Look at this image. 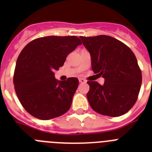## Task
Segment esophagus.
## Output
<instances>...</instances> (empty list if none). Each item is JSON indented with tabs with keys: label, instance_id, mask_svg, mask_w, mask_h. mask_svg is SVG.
<instances>
[{
	"label": "esophagus",
	"instance_id": "34e87169",
	"mask_svg": "<svg viewBox=\"0 0 152 152\" xmlns=\"http://www.w3.org/2000/svg\"><path fill=\"white\" fill-rule=\"evenodd\" d=\"M79 82L80 83H86L87 82V80L84 78H79Z\"/></svg>",
	"mask_w": 152,
	"mask_h": 152
}]
</instances>
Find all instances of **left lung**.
<instances>
[{
	"label": "left lung",
	"instance_id": "8db88e82",
	"mask_svg": "<svg viewBox=\"0 0 152 152\" xmlns=\"http://www.w3.org/2000/svg\"><path fill=\"white\" fill-rule=\"evenodd\" d=\"M90 52L93 72L105 82L88 81L87 97L91 108L104 116H122L136 102L142 84V72L132 51L123 42L105 35L80 36Z\"/></svg>",
	"mask_w": 152,
	"mask_h": 152
}]
</instances>
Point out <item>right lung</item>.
<instances>
[{
	"label": "right lung",
	"mask_w": 152,
	"mask_h": 152,
	"mask_svg": "<svg viewBox=\"0 0 152 152\" xmlns=\"http://www.w3.org/2000/svg\"><path fill=\"white\" fill-rule=\"evenodd\" d=\"M81 44L75 36H45L31 41L21 51L13 84L19 100L30 115L48 120L69 110L78 79L58 80L54 71L63 66L68 55Z\"/></svg>",
	"instance_id": "add662e5"
}]
</instances>
